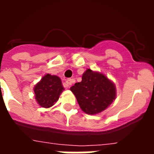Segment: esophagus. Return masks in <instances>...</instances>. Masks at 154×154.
Returning <instances> with one entry per match:
<instances>
[{"label": "esophagus", "instance_id": "1", "mask_svg": "<svg viewBox=\"0 0 154 154\" xmlns=\"http://www.w3.org/2000/svg\"><path fill=\"white\" fill-rule=\"evenodd\" d=\"M72 84V79H67L66 81V86H67V87H70Z\"/></svg>", "mask_w": 154, "mask_h": 154}]
</instances>
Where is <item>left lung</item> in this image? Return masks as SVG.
<instances>
[{
  "mask_svg": "<svg viewBox=\"0 0 154 154\" xmlns=\"http://www.w3.org/2000/svg\"><path fill=\"white\" fill-rule=\"evenodd\" d=\"M70 90L75 95L81 109L88 115L103 111L116 97L114 83L104 74L87 69L82 82L74 84Z\"/></svg>",
  "mask_w": 154,
  "mask_h": 154,
  "instance_id": "obj_1",
  "label": "left lung"
}]
</instances>
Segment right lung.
Segmentation results:
<instances>
[{"label":"right lung","mask_w":154,"mask_h":154,"mask_svg":"<svg viewBox=\"0 0 154 154\" xmlns=\"http://www.w3.org/2000/svg\"><path fill=\"white\" fill-rule=\"evenodd\" d=\"M63 91L61 79L57 76L46 74L35 85L34 91L38 105L44 108L54 106Z\"/></svg>","instance_id":"right-lung-1"}]
</instances>
